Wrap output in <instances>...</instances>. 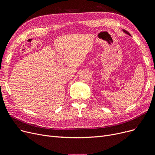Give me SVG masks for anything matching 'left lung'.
Segmentation results:
<instances>
[{
    "label": "left lung",
    "instance_id": "8db88e82",
    "mask_svg": "<svg viewBox=\"0 0 155 155\" xmlns=\"http://www.w3.org/2000/svg\"><path fill=\"white\" fill-rule=\"evenodd\" d=\"M123 31H124V32H126V33H127V35H130V34H129V32H127V31H126V30H123Z\"/></svg>",
    "mask_w": 155,
    "mask_h": 155
}]
</instances>
